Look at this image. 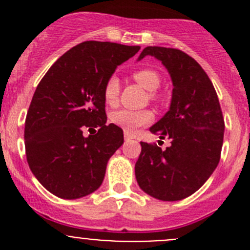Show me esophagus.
Returning a JSON list of instances; mask_svg holds the SVG:
<instances>
[{"label":"esophagus","mask_w":250,"mask_h":250,"mask_svg":"<svg viewBox=\"0 0 250 250\" xmlns=\"http://www.w3.org/2000/svg\"><path fill=\"white\" fill-rule=\"evenodd\" d=\"M130 139H132V137H130V135L128 134V133H125V140L128 141V140H130Z\"/></svg>","instance_id":"obj_1"}]
</instances>
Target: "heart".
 <instances>
[{"instance_id":"b5f03b06","label":"heart","mask_w":250,"mask_h":250,"mask_svg":"<svg viewBox=\"0 0 250 250\" xmlns=\"http://www.w3.org/2000/svg\"><path fill=\"white\" fill-rule=\"evenodd\" d=\"M133 78L143 85L146 90H148L150 97L156 99L157 95L155 94V90L160 87L161 77L155 70L151 69H140L133 72ZM104 100L110 106H115L118 103V97H120V81L116 76H111L106 81L104 85ZM152 112L148 110H118L111 113L110 121L113 125H118L125 130L127 133H133L141 125H145L152 121Z\"/></svg>"}]
</instances>
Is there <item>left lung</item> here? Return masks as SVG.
<instances>
[{
  "instance_id": "obj_1",
  "label": "left lung",
  "mask_w": 250,
  "mask_h": 250,
  "mask_svg": "<svg viewBox=\"0 0 250 250\" xmlns=\"http://www.w3.org/2000/svg\"><path fill=\"white\" fill-rule=\"evenodd\" d=\"M151 55L162 62L173 82L170 107L150 132L169 138L166 150L141 141L135 163L140 188L160 201H180L195 193L220 161L223 112L214 85L193 58L183 50L146 47L138 60Z\"/></svg>"
}]
</instances>
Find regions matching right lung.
Here are the masks:
<instances>
[{"label": "right lung", "mask_w": 250, "mask_h": 250, "mask_svg": "<svg viewBox=\"0 0 250 250\" xmlns=\"http://www.w3.org/2000/svg\"><path fill=\"white\" fill-rule=\"evenodd\" d=\"M139 49L82 42L62 54L37 85L25 120L26 160L37 180L57 197L76 200L102 185L110 157L123 144V130L106 125L104 85ZM84 127L98 132L85 138Z\"/></svg>", "instance_id": "obj_1"}]
</instances>
